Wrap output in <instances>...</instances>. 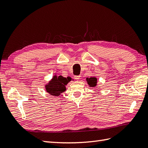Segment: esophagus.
I'll return each mask as SVG.
<instances>
[{
    "instance_id": "obj_1",
    "label": "esophagus",
    "mask_w": 148,
    "mask_h": 148,
    "mask_svg": "<svg viewBox=\"0 0 148 148\" xmlns=\"http://www.w3.org/2000/svg\"><path fill=\"white\" fill-rule=\"evenodd\" d=\"M80 75H74V79H75V80L78 81L79 79H80Z\"/></svg>"
}]
</instances>
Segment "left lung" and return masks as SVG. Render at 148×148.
<instances>
[{
	"mask_svg": "<svg viewBox=\"0 0 148 148\" xmlns=\"http://www.w3.org/2000/svg\"><path fill=\"white\" fill-rule=\"evenodd\" d=\"M86 81L90 87H96L97 85V78L96 77H87Z\"/></svg>",
	"mask_w": 148,
	"mask_h": 148,
	"instance_id": "left-lung-1",
	"label": "left lung"
}]
</instances>
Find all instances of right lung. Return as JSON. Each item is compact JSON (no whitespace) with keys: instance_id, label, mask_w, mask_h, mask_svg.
<instances>
[{"instance_id":"1","label":"right lung","mask_w":148,"mask_h":148,"mask_svg":"<svg viewBox=\"0 0 148 148\" xmlns=\"http://www.w3.org/2000/svg\"><path fill=\"white\" fill-rule=\"evenodd\" d=\"M71 81V78L64 77L62 75H55L52 80L45 86V89L47 92L52 96H58L60 94L66 90V86L67 83Z\"/></svg>"}]
</instances>
